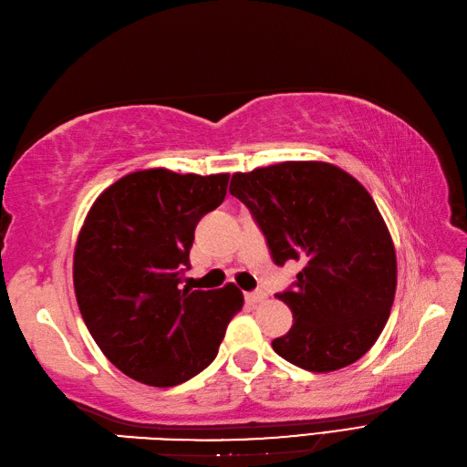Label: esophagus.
Masks as SVG:
<instances>
[{
	"instance_id": "34e87169",
	"label": "esophagus",
	"mask_w": 467,
	"mask_h": 467,
	"mask_svg": "<svg viewBox=\"0 0 467 467\" xmlns=\"http://www.w3.org/2000/svg\"><path fill=\"white\" fill-rule=\"evenodd\" d=\"M266 294L265 292H248V294H244V300H246V304H250V306H256V304H262V302H266Z\"/></svg>"
}]
</instances>
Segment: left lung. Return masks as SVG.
Wrapping results in <instances>:
<instances>
[{
  "mask_svg": "<svg viewBox=\"0 0 467 467\" xmlns=\"http://www.w3.org/2000/svg\"><path fill=\"white\" fill-rule=\"evenodd\" d=\"M278 266L297 262L280 294L294 326L274 339L285 361L331 373L358 361L385 329L397 292V253L368 191L327 161H280L231 179Z\"/></svg>",
  "mask_w": 467,
  "mask_h": 467,
  "instance_id": "obj_1",
  "label": "left lung"
}]
</instances>
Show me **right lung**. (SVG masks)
Listing matches in <instances>:
<instances>
[{
    "label": "right lung",
    "mask_w": 467,
    "mask_h": 467,
    "mask_svg": "<svg viewBox=\"0 0 467 467\" xmlns=\"http://www.w3.org/2000/svg\"><path fill=\"white\" fill-rule=\"evenodd\" d=\"M229 173L131 171L92 202L73 256L80 316L106 358L148 387H175L219 353L244 296L179 290L202 214L217 209Z\"/></svg>",
    "instance_id": "1"
}]
</instances>
